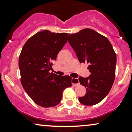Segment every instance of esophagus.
Instances as JSON below:
<instances>
[{"label": "esophagus", "mask_w": 132, "mask_h": 132, "mask_svg": "<svg viewBox=\"0 0 132 132\" xmlns=\"http://www.w3.org/2000/svg\"><path fill=\"white\" fill-rule=\"evenodd\" d=\"M71 83H72V85H73V86H77L80 84V83H79V79L77 78H72L71 79Z\"/></svg>", "instance_id": "esophagus-1"}]
</instances>
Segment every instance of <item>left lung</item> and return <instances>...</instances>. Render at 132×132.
Listing matches in <instances>:
<instances>
[{"label":"left lung","instance_id":"8db88e82","mask_svg":"<svg viewBox=\"0 0 132 132\" xmlns=\"http://www.w3.org/2000/svg\"><path fill=\"white\" fill-rule=\"evenodd\" d=\"M68 43L79 62L89 64L91 73L86 78L79 77L87 91L79 102L86 106L98 103L109 93L115 80L117 56L112 46L107 38L91 29L69 34Z\"/></svg>","mask_w":132,"mask_h":132}]
</instances>
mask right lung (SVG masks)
Wrapping results in <instances>:
<instances>
[{"label":"right lung","instance_id":"add662e5","mask_svg":"<svg viewBox=\"0 0 132 132\" xmlns=\"http://www.w3.org/2000/svg\"><path fill=\"white\" fill-rule=\"evenodd\" d=\"M67 33L49 30L37 32L23 46L19 59L21 83L32 100L43 108L56 106L63 91L71 86L70 76L50 73L52 61L67 42Z\"/></svg>","mask_w":132,"mask_h":132}]
</instances>
